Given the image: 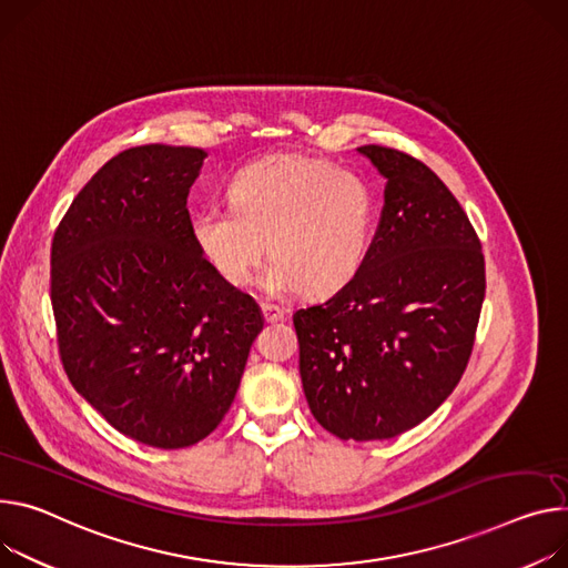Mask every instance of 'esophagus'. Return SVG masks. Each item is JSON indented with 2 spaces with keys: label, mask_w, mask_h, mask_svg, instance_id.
<instances>
[{
  "label": "esophagus",
  "mask_w": 568,
  "mask_h": 568,
  "mask_svg": "<svg viewBox=\"0 0 568 568\" xmlns=\"http://www.w3.org/2000/svg\"><path fill=\"white\" fill-rule=\"evenodd\" d=\"M261 311H263V317L267 324H274V322H281L285 317V311L274 303H261Z\"/></svg>",
  "instance_id": "obj_1"
}]
</instances>
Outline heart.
I'll return each mask as SVG.
<instances>
[{
    "label": "heart",
    "instance_id": "heart-1",
    "mask_svg": "<svg viewBox=\"0 0 568 568\" xmlns=\"http://www.w3.org/2000/svg\"><path fill=\"white\" fill-rule=\"evenodd\" d=\"M231 209L205 205L190 224L192 242L229 285L253 278L267 253V294H333L365 265L376 224L369 181L331 161L270 156L242 168L229 185Z\"/></svg>",
    "mask_w": 568,
    "mask_h": 568
}]
</instances>
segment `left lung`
I'll use <instances>...</instances> for the list:
<instances>
[{"mask_svg": "<svg viewBox=\"0 0 568 568\" xmlns=\"http://www.w3.org/2000/svg\"><path fill=\"white\" fill-rule=\"evenodd\" d=\"M357 151L385 179L367 261L292 320L315 419L339 439L369 442L415 428L459 383L485 298V257L430 168L389 146Z\"/></svg>", "mask_w": 568, "mask_h": 568, "instance_id": "8db88e82", "label": "left lung"}]
</instances>
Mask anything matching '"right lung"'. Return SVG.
I'll use <instances>...</instances> for the list:
<instances>
[{
    "label": "right lung",
    "mask_w": 568,
    "mask_h": 568,
    "mask_svg": "<svg viewBox=\"0 0 568 568\" xmlns=\"http://www.w3.org/2000/svg\"><path fill=\"white\" fill-rule=\"evenodd\" d=\"M196 146H133L77 194L51 242V307L74 389L156 448L209 437L229 412L257 303L224 283L190 233Z\"/></svg>",
    "instance_id": "add662e5"
}]
</instances>
